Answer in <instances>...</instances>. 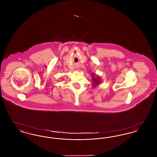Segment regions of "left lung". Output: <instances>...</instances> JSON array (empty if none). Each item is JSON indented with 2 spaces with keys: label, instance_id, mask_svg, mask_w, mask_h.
<instances>
[{
  "label": "left lung",
  "instance_id": "left-lung-1",
  "mask_svg": "<svg viewBox=\"0 0 157 157\" xmlns=\"http://www.w3.org/2000/svg\"><path fill=\"white\" fill-rule=\"evenodd\" d=\"M96 75H95V74H92V75H91V76H92V81H93V83H92V85H93V86L95 88V87H96L97 86H98V85H99V83H101V78H100V77L99 76H95Z\"/></svg>",
  "mask_w": 157,
  "mask_h": 157
}]
</instances>
